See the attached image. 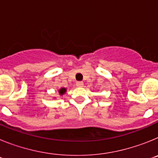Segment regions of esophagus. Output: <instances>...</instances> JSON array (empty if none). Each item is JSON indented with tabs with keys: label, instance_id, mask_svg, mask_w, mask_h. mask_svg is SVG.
<instances>
[{
	"label": "esophagus",
	"instance_id": "esophagus-1",
	"mask_svg": "<svg viewBox=\"0 0 158 158\" xmlns=\"http://www.w3.org/2000/svg\"><path fill=\"white\" fill-rule=\"evenodd\" d=\"M83 85H84V84H83V82H82V81H77L76 83V86H77V87H78V88L83 87Z\"/></svg>",
	"mask_w": 158,
	"mask_h": 158
}]
</instances>
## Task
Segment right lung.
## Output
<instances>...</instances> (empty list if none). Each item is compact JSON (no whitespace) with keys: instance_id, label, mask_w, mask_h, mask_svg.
Wrapping results in <instances>:
<instances>
[{"instance_id":"obj_1","label":"right lung","mask_w":158,"mask_h":158,"mask_svg":"<svg viewBox=\"0 0 158 158\" xmlns=\"http://www.w3.org/2000/svg\"><path fill=\"white\" fill-rule=\"evenodd\" d=\"M66 92V89H65V88H62V89H59V91H58V93H59V94L62 96V95H63L64 93Z\"/></svg>"}]
</instances>
